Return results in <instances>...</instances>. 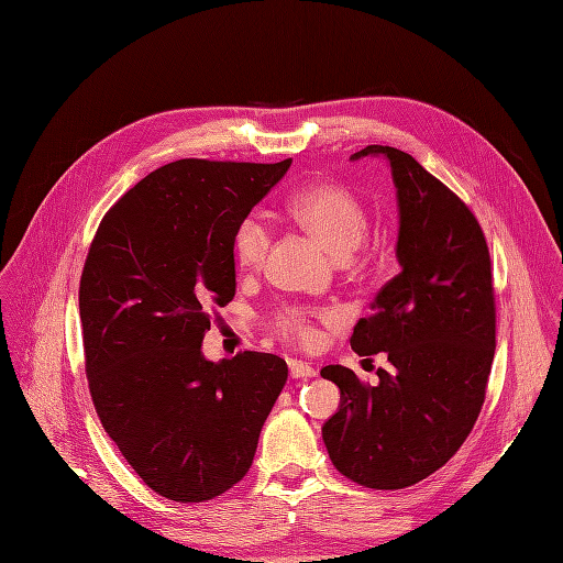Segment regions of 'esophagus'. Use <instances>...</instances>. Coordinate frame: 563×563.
I'll list each match as a JSON object with an SVG mask.
<instances>
[{"label":"esophagus","instance_id":"34e87169","mask_svg":"<svg viewBox=\"0 0 563 563\" xmlns=\"http://www.w3.org/2000/svg\"><path fill=\"white\" fill-rule=\"evenodd\" d=\"M289 376L291 378H310L314 376V367H310L308 363H301V361H289Z\"/></svg>","mask_w":563,"mask_h":563}]
</instances>
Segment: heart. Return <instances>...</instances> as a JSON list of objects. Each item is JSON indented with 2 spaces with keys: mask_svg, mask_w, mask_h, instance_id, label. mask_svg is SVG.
I'll use <instances>...</instances> for the list:
<instances>
[{
  "mask_svg": "<svg viewBox=\"0 0 563 563\" xmlns=\"http://www.w3.org/2000/svg\"><path fill=\"white\" fill-rule=\"evenodd\" d=\"M291 214L314 240L331 251L333 257L346 260L356 251L369 228V219L358 196L342 185H314L289 202ZM269 249V228L260 214H249L236 225L232 236L234 260L244 269H255ZM274 329L285 340L312 346L319 333L312 323V312L303 308H285L276 314Z\"/></svg>",
  "mask_w": 563,
  "mask_h": 563,
  "instance_id": "heart-1",
  "label": "heart"
}]
</instances>
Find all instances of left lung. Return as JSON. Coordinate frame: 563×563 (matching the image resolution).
Instances as JSON below:
<instances>
[{
  "label": "left lung",
  "instance_id": "obj_1",
  "mask_svg": "<svg viewBox=\"0 0 563 563\" xmlns=\"http://www.w3.org/2000/svg\"><path fill=\"white\" fill-rule=\"evenodd\" d=\"M383 157L397 189L401 266L353 327L358 356L386 353L376 386L342 365L321 376L340 406L321 427L344 477L376 490L422 482L445 465L475 427L495 356V301L484 232L465 202L408 153L367 145L351 155Z\"/></svg>",
  "mask_w": 563,
  "mask_h": 563
}]
</instances>
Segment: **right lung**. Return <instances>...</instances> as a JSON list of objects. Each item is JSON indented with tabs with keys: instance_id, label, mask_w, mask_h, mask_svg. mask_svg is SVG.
Listing matches in <instances>:
<instances>
[{
	"instance_id": "add662e5",
	"label": "right lung",
	"mask_w": 563,
	"mask_h": 563,
	"mask_svg": "<svg viewBox=\"0 0 563 563\" xmlns=\"http://www.w3.org/2000/svg\"><path fill=\"white\" fill-rule=\"evenodd\" d=\"M278 164L180 159L104 214L79 283L88 388L136 475L175 501L240 482L285 380L274 353L202 356L210 310L234 297L232 236Z\"/></svg>"
}]
</instances>
